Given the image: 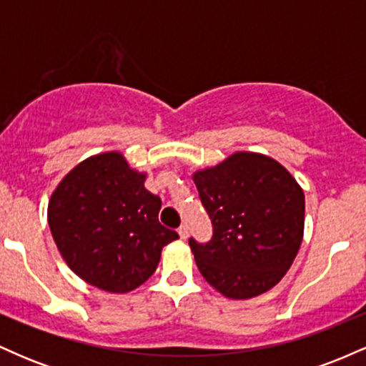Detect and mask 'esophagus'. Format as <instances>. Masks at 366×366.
I'll return each mask as SVG.
<instances>
[{"label": "esophagus", "mask_w": 366, "mask_h": 366, "mask_svg": "<svg viewBox=\"0 0 366 366\" xmlns=\"http://www.w3.org/2000/svg\"><path fill=\"white\" fill-rule=\"evenodd\" d=\"M179 236H180V239H184V241H186V239L189 237V227L187 225L179 227Z\"/></svg>", "instance_id": "1"}]
</instances>
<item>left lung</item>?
Instances as JSON below:
<instances>
[{
	"instance_id": "left-lung-1",
	"label": "left lung",
	"mask_w": 366,
	"mask_h": 366,
	"mask_svg": "<svg viewBox=\"0 0 366 366\" xmlns=\"http://www.w3.org/2000/svg\"><path fill=\"white\" fill-rule=\"evenodd\" d=\"M213 224L207 244L189 239L201 275L230 300H249L282 280L305 232V192L285 167L237 151L192 174Z\"/></svg>"
}]
</instances>
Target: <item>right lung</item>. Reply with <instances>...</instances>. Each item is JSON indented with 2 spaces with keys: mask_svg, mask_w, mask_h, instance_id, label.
<instances>
[{
  "mask_svg": "<svg viewBox=\"0 0 366 366\" xmlns=\"http://www.w3.org/2000/svg\"><path fill=\"white\" fill-rule=\"evenodd\" d=\"M119 151L86 158L60 180L48 224L61 258L84 282L125 294L157 270L163 246L179 239L158 222L162 199Z\"/></svg>",
  "mask_w": 366,
  "mask_h": 366,
  "instance_id": "add662e5",
  "label": "right lung"
}]
</instances>
